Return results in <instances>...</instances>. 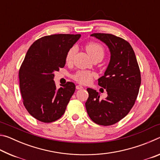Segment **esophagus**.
Wrapping results in <instances>:
<instances>
[{
	"label": "esophagus",
	"mask_w": 160,
	"mask_h": 160,
	"mask_svg": "<svg viewBox=\"0 0 160 160\" xmlns=\"http://www.w3.org/2000/svg\"><path fill=\"white\" fill-rule=\"evenodd\" d=\"M83 87L81 86V85H76V89L77 90H81V89H82Z\"/></svg>",
	"instance_id": "34e87169"
}]
</instances>
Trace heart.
I'll use <instances>...</instances> for the list:
<instances>
[{
	"instance_id": "obj_1",
	"label": "heart",
	"mask_w": 160,
	"mask_h": 160,
	"mask_svg": "<svg viewBox=\"0 0 160 160\" xmlns=\"http://www.w3.org/2000/svg\"><path fill=\"white\" fill-rule=\"evenodd\" d=\"M85 49L92 58L97 56H103L104 53V50L102 46L99 43L94 42L87 44L85 46ZM75 52V48L74 47H71L67 51L66 55V62L67 63H72L74 58ZM94 76H95V75L92 72L89 71V70H78L76 72H75L72 75V78L78 83L82 84V85H87V84L91 82Z\"/></svg>"
}]
</instances>
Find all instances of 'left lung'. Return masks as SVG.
<instances>
[{
    "label": "left lung",
    "mask_w": 160,
    "mask_h": 160,
    "mask_svg": "<svg viewBox=\"0 0 160 160\" xmlns=\"http://www.w3.org/2000/svg\"><path fill=\"white\" fill-rule=\"evenodd\" d=\"M109 47L111 59L104 75L98 79V85L106 89L108 96L99 99L96 90L88 88L85 107L94 123L111 126L128 114L133 107L139 92L141 76L134 51L129 43L112 34H91Z\"/></svg>",
    "instance_id": "left-lung-1"
}]
</instances>
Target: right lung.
<instances>
[{
    "label": "right lung",
    "mask_w": 160,
    "mask_h": 160,
    "mask_svg": "<svg viewBox=\"0 0 160 160\" xmlns=\"http://www.w3.org/2000/svg\"><path fill=\"white\" fill-rule=\"evenodd\" d=\"M80 36L58 34L43 37L27 52L19 70L20 92L24 106L38 121L53 122L65 113L75 85L67 82L57 90L53 72L64 67L67 51Z\"/></svg>",
    "instance_id": "right-lung-1"
}]
</instances>
